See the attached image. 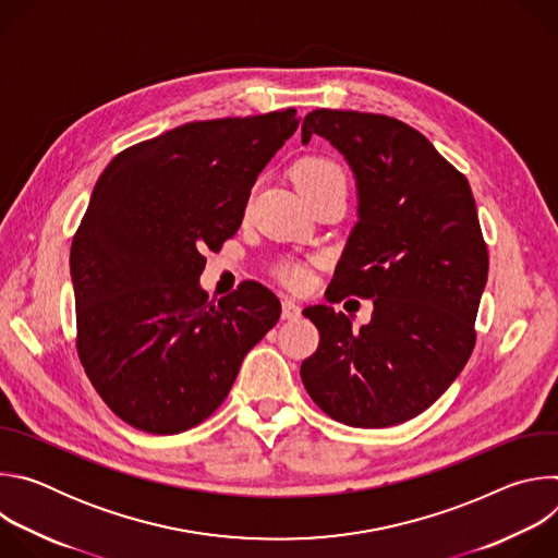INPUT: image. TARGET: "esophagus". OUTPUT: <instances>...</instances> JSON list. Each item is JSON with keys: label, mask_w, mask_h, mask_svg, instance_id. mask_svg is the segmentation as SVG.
I'll use <instances>...</instances> for the list:
<instances>
[{"label": "esophagus", "mask_w": 558, "mask_h": 558, "mask_svg": "<svg viewBox=\"0 0 558 558\" xmlns=\"http://www.w3.org/2000/svg\"><path fill=\"white\" fill-rule=\"evenodd\" d=\"M300 313H302V308L295 300L282 298V317H284V320H298Z\"/></svg>", "instance_id": "obj_1"}]
</instances>
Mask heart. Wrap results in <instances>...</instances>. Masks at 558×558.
<instances>
[{"label":"heart","mask_w":558,"mask_h":558,"mask_svg":"<svg viewBox=\"0 0 558 558\" xmlns=\"http://www.w3.org/2000/svg\"><path fill=\"white\" fill-rule=\"evenodd\" d=\"M293 181H295L302 196L317 190V187L329 185V183H344L347 185L342 168L327 156H306V158H302V161L293 168ZM250 203H252V196H247L245 205L250 207ZM278 278L284 284L293 287V289H302L308 282V271L300 263H284V265L278 267Z\"/></svg>","instance_id":"1"}]
</instances>
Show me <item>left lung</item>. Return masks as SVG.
I'll list each match as a JSON object with an SVG mask.
<instances>
[{
  "mask_svg": "<svg viewBox=\"0 0 558 558\" xmlns=\"http://www.w3.org/2000/svg\"><path fill=\"white\" fill-rule=\"evenodd\" d=\"M313 134L344 154L360 198L331 302L373 300V315L353 329L342 311L306 306L320 344L300 377L336 422L402 424L439 400L474 349L488 280L476 205L468 179L422 132L392 117L323 108L302 121V143Z\"/></svg>",
  "mask_w": 558,
  "mask_h": 558,
  "instance_id": "obj_1",
  "label": "left lung"
}]
</instances>
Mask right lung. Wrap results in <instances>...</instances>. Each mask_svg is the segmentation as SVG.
<instances>
[{"label":"right lung","instance_id":"1","mask_svg":"<svg viewBox=\"0 0 558 558\" xmlns=\"http://www.w3.org/2000/svg\"><path fill=\"white\" fill-rule=\"evenodd\" d=\"M298 121L287 108L185 123L119 151L99 177L70 247L76 351L125 424L198 426L278 323L280 300L260 282L214 304L198 278Z\"/></svg>","mask_w":558,"mask_h":558}]
</instances>
